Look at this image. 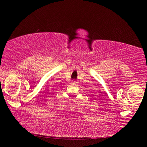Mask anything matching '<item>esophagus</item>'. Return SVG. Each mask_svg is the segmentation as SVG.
Wrapping results in <instances>:
<instances>
[{
	"label": "esophagus",
	"instance_id": "34e87169",
	"mask_svg": "<svg viewBox=\"0 0 147 147\" xmlns=\"http://www.w3.org/2000/svg\"><path fill=\"white\" fill-rule=\"evenodd\" d=\"M73 83H74V84H77V83H78V82H76V81H73Z\"/></svg>",
	"mask_w": 147,
	"mask_h": 147
}]
</instances>
